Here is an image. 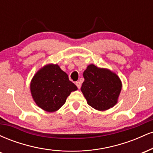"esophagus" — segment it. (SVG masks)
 Here are the masks:
<instances>
[{"mask_svg": "<svg viewBox=\"0 0 153 153\" xmlns=\"http://www.w3.org/2000/svg\"><path fill=\"white\" fill-rule=\"evenodd\" d=\"M75 85H77V87H78V89L80 88V87H81V83H80V81H77L75 82Z\"/></svg>", "mask_w": 153, "mask_h": 153, "instance_id": "obj_1", "label": "esophagus"}]
</instances>
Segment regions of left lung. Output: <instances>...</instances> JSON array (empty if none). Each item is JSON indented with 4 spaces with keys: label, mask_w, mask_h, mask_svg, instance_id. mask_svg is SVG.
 <instances>
[{
    "label": "left lung",
    "mask_w": 153,
    "mask_h": 153,
    "mask_svg": "<svg viewBox=\"0 0 153 153\" xmlns=\"http://www.w3.org/2000/svg\"><path fill=\"white\" fill-rule=\"evenodd\" d=\"M83 77L85 80L80 90L89 106L106 111L117 104L122 83L115 73L91 64L83 72Z\"/></svg>",
    "instance_id": "1"
}]
</instances>
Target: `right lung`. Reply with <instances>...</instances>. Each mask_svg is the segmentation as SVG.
Here are the masks:
<instances>
[{"label":"right lung","mask_w":153,"mask_h":153,"mask_svg":"<svg viewBox=\"0 0 153 153\" xmlns=\"http://www.w3.org/2000/svg\"><path fill=\"white\" fill-rule=\"evenodd\" d=\"M78 90L57 64H47L35 73L30 91L36 104L47 112L59 110L71 92Z\"/></svg>","instance_id":"add662e5"}]
</instances>
